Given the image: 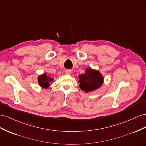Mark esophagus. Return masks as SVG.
I'll list each match as a JSON object with an SVG mask.
<instances>
[{"label":"esophagus","mask_w":146,"mask_h":146,"mask_svg":"<svg viewBox=\"0 0 146 146\" xmlns=\"http://www.w3.org/2000/svg\"><path fill=\"white\" fill-rule=\"evenodd\" d=\"M65 73L66 74H68V75H70V74H71V73H72V70H66L65 71Z\"/></svg>","instance_id":"34e87169"}]
</instances>
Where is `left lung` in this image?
I'll return each instance as SVG.
<instances>
[{
    "label": "left lung",
    "instance_id": "left-lung-1",
    "mask_svg": "<svg viewBox=\"0 0 146 146\" xmlns=\"http://www.w3.org/2000/svg\"><path fill=\"white\" fill-rule=\"evenodd\" d=\"M80 87L86 93L90 92L99 89L104 82L102 74L97 70L87 68L85 73L78 75Z\"/></svg>",
    "mask_w": 146,
    "mask_h": 146
}]
</instances>
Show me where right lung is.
<instances>
[{
	"instance_id": "add662e5",
	"label": "right lung",
	"mask_w": 146,
	"mask_h": 146,
	"mask_svg": "<svg viewBox=\"0 0 146 146\" xmlns=\"http://www.w3.org/2000/svg\"><path fill=\"white\" fill-rule=\"evenodd\" d=\"M39 86L44 89H47L49 87V83L54 80V78L48 76L46 73L40 74L37 78Z\"/></svg>"
}]
</instances>
